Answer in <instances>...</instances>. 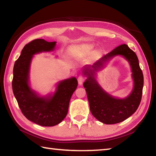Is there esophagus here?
Masks as SVG:
<instances>
[{
	"label": "esophagus",
	"mask_w": 156,
	"mask_h": 156,
	"mask_svg": "<svg viewBox=\"0 0 156 156\" xmlns=\"http://www.w3.org/2000/svg\"><path fill=\"white\" fill-rule=\"evenodd\" d=\"M84 81V78L83 77V76H79L78 78V83L79 85H82Z\"/></svg>",
	"instance_id": "1"
}]
</instances>
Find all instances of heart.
<instances>
[{"label": "heart", "instance_id": "heart-1", "mask_svg": "<svg viewBox=\"0 0 156 156\" xmlns=\"http://www.w3.org/2000/svg\"><path fill=\"white\" fill-rule=\"evenodd\" d=\"M95 45L93 43H83L78 44H73L69 48V53L73 58H83L88 56L92 53L94 57H98L101 52L100 50H95L93 52Z\"/></svg>", "mask_w": 156, "mask_h": 156}]
</instances>
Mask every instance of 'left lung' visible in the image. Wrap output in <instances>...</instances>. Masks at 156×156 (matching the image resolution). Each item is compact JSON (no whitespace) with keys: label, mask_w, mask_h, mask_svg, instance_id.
<instances>
[{"label":"left lung","mask_w":156,"mask_h":156,"mask_svg":"<svg viewBox=\"0 0 156 156\" xmlns=\"http://www.w3.org/2000/svg\"><path fill=\"white\" fill-rule=\"evenodd\" d=\"M115 56L123 57L129 62L132 73L133 88L131 93L123 99L108 93L96 79L97 73ZM82 72L87 77L83 86L87 95L90 111L98 120L106 125H112L122 122L136 112L141 101L144 78L136 53L126 44L117 47L93 65L84 66Z\"/></svg>","instance_id":"1"}]
</instances>
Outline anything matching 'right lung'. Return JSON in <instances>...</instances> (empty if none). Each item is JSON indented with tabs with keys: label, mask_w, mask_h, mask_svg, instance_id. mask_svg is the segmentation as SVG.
<instances>
[{
	"label": "right lung",
	"mask_w": 156,
	"mask_h": 156,
	"mask_svg": "<svg viewBox=\"0 0 156 156\" xmlns=\"http://www.w3.org/2000/svg\"><path fill=\"white\" fill-rule=\"evenodd\" d=\"M56 46V41H32L23 49L13 70L12 89L21 112L29 120L43 126H55L64 120L71 97L78 87L77 79L71 77L58 82L55 91L45 96L31 88L30 73L34 55L54 51Z\"/></svg>",
	"instance_id": "right-lung-1"
}]
</instances>
